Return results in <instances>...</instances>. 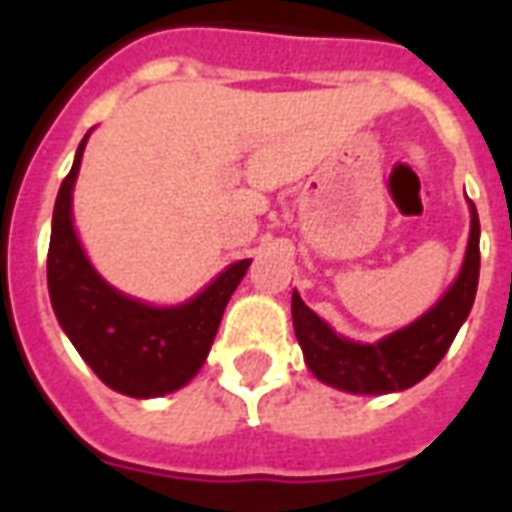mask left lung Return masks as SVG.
Segmentation results:
<instances>
[{
  "label": "left lung",
  "mask_w": 512,
  "mask_h": 512,
  "mask_svg": "<svg viewBox=\"0 0 512 512\" xmlns=\"http://www.w3.org/2000/svg\"><path fill=\"white\" fill-rule=\"evenodd\" d=\"M477 279H480V219L472 205L469 246H466L461 274L452 282V288L441 296L433 310L378 343L362 345L334 334L332 326L321 321L293 290L290 310H293V329L304 351V362L323 384L354 395H386V392L408 389L444 359L461 323L469 318Z\"/></svg>",
  "instance_id": "8db88e82"
}]
</instances>
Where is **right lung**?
Returning <instances> with one entry per match:
<instances>
[{"label":"right lung","instance_id":"add662e5","mask_svg":"<svg viewBox=\"0 0 512 512\" xmlns=\"http://www.w3.org/2000/svg\"><path fill=\"white\" fill-rule=\"evenodd\" d=\"M84 145L87 136L54 202L46 263L51 307L62 332L106 386L128 397H161L197 376L252 260L224 268L200 296L178 307H150L106 285L84 255L71 219Z\"/></svg>","mask_w":512,"mask_h":512}]
</instances>
